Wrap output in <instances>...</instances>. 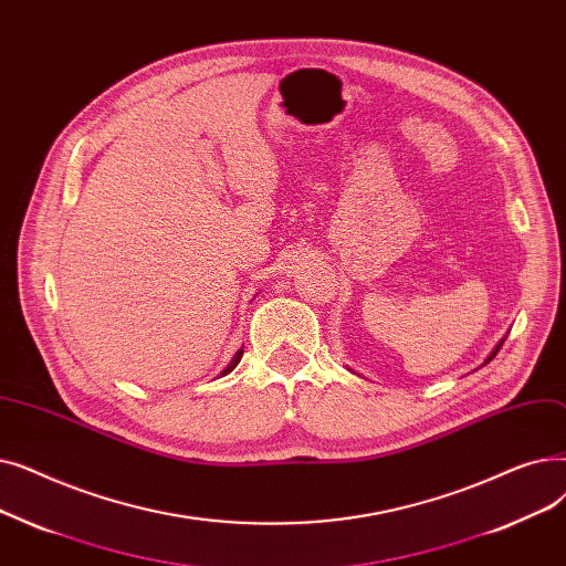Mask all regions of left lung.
Here are the masks:
<instances>
[{
	"label": "left lung",
	"instance_id": "left-lung-1",
	"mask_svg": "<svg viewBox=\"0 0 566 566\" xmlns=\"http://www.w3.org/2000/svg\"><path fill=\"white\" fill-rule=\"evenodd\" d=\"M504 338H506V336H504ZM504 338H502V340H500V343H497V345H495V347H493V353H491V355H489V357H486V361H483V366H486V364H489V361H491V359H493V357H495V355H497V353H500V347H502V343H504Z\"/></svg>",
	"mask_w": 566,
	"mask_h": 566
}]
</instances>
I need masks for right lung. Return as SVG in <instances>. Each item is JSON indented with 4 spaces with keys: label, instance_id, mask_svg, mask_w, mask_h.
<instances>
[{
    "label": "right lung",
    "instance_id": "add662e5",
    "mask_svg": "<svg viewBox=\"0 0 566 566\" xmlns=\"http://www.w3.org/2000/svg\"><path fill=\"white\" fill-rule=\"evenodd\" d=\"M241 355H244V349H237V353H234V357H232V361L228 364V368H223V373H221V378H223V375H228L230 370H234V366L239 364V359H241Z\"/></svg>",
    "mask_w": 566,
    "mask_h": 566
}]
</instances>
